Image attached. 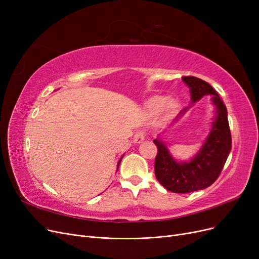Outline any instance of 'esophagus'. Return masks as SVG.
<instances>
[{"mask_svg":"<svg viewBox=\"0 0 259 259\" xmlns=\"http://www.w3.org/2000/svg\"><path fill=\"white\" fill-rule=\"evenodd\" d=\"M146 137V132L144 130H138L134 135V143L140 144Z\"/></svg>","mask_w":259,"mask_h":259,"instance_id":"1","label":"esophagus"}]
</instances>
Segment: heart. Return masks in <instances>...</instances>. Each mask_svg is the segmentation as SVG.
Segmentation results:
<instances>
[{"label": "heart", "mask_w": 259, "mask_h": 259, "mask_svg": "<svg viewBox=\"0 0 259 259\" xmlns=\"http://www.w3.org/2000/svg\"><path fill=\"white\" fill-rule=\"evenodd\" d=\"M165 103H166V100H165V98H164V97H162V96H155V97L151 98L150 100L148 101L147 107H148L149 110H151L153 112H159L164 108V106H165ZM166 106H171L170 101H168V103L166 104Z\"/></svg>", "instance_id": "b5f03b06"}]
</instances>
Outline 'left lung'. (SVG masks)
Here are the masks:
<instances>
[{
	"instance_id": "1",
	"label": "left lung",
	"mask_w": 259,
	"mask_h": 259,
	"mask_svg": "<svg viewBox=\"0 0 259 259\" xmlns=\"http://www.w3.org/2000/svg\"><path fill=\"white\" fill-rule=\"evenodd\" d=\"M182 79L189 86L192 103L205 95H213L211 100L216 106V115L204 145L189 162H176L168 152L167 147L160 139H154L153 143L158 148L154 161V174L159 183L168 191L189 193L205 189L214 184L221 175L231 150V133L227 108L217 92L199 77L189 75L183 76ZM187 109L180 111L176 121Z\"/></svg>"
}]
</instances>
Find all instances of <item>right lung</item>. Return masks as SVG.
<instances>
[{
	"instance_id": "add662e5",
	"label": "right lung",
	"mask_w": 259,
	"mask_h": 259,
	"mask_svg": "<svg viewBox=\"0 0 259 259\" xmlns=\"http://www.w3.org/2000/svg\"><path fill=\"white\" fill-rule=\"evenodd\" d=\"M122 160V159H121ZM121 160H120V162H121ZM120 162H119V164H120ZM119 164H117V166H119Z\"/></svg>"
}]
</instances>
